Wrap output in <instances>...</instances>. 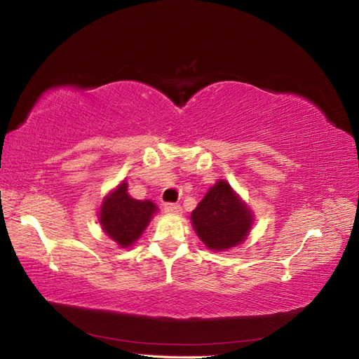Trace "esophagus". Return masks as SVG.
<instances>
[{
    "mask_svg": "<svg viewBox=\"0 0 359 359\" xmlns=\"http://www.w3.org/2000/svg\"><path fill=\"white\" fill-rule=\"evenodd\" d=\"M165 212L170 215H180L182 207L179 205V203H165Z\"/></svg>",
    "mask_w": 359,
    "mask_h": 359,
    "instance_id": "1",
    "label": "esophagus"
}]
</instances>
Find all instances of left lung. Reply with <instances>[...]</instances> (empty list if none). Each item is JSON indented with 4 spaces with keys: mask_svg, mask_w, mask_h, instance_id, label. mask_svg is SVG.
Instances as JSON below:
<instances>
[{
    "mask_svg": "<svg viewBox=\"0 0 359 359\" xmlns=\"http://www.w3.org/2000/svg\"><path fill=\"white\" fill-rule=\"evenodd\" d=\"M254 215L226 180H217L191 213V224L208 249L222 252L241 244Z\"/></svg>",
    "mask_w": 359,
    "mask_h": 359,
    "instance_id": "left-lung-1",
    "label": "left lung"
}]
</instances>
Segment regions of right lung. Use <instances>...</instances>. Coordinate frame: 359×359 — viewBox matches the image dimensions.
Returning <instances> with one entry per match:
<instances>
[{
	"label": "right lung",
	"instance_id": "1",
	"mask_svg": "<svg viewBox=\"0 0 359 359\" xmlns=\"http://www.w3.org/2000/svg\"><path fill=\"white\" fill-rule=\"evenodd\" d=\"M152 201L133 199L123 180L115 191L105 196L100 212L102 230L121 248H129L142 236L151 217L157 212Z\"/></svg>",
	"mask_w": 359,
	"mask_h": 359
}]
</instances>
